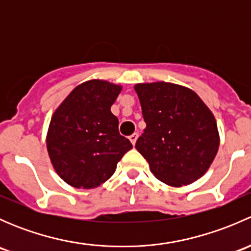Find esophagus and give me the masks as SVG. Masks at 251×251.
<instances>
[{
    "instance_id": "34e87169",
    "label": "esophagus",
    "mask_w": 251,
    "mask_h": 251,
    "mask_svg": "<svg viewBox=\"0 0 251 251\" xmlns=\"http://www.w3.org/2000/svg\"><path fill=\"white\" fill-rule=\"evenodd\" d=\"M128 138H130V141H131V143H132V146H135L136 141H137V138H138V135H137V133H132V135H131Z\"/></svg>"
}]
</instances>
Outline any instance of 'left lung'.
I'll return each instance as SVG.
<instances>
[{"label":"left lung","mask_w":251,"mask_h":251,"mask_svg":"<svg viewBox=\"0 0 251 251\" xmlns=\"http://www.w3.org/2000/svg\"><path fill=\"white\" fill-rule=\"evenodd\" d=\"M147 126L136 149L159 181L182 187L209 170L220 146L216 119L191 88L165 81L136 83Z\"/></svg>","instance_id":"1"}]
</instances>
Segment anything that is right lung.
<instances>
[{
    "label": "right lung",
    "instance_id": "obj_1",
    "mask_svg": "<svg viewBox=\"0 0 251 251\" xmlns=\"http://www.w3.org/2000/svg\"><path fill=\"white\" fill-rule=\"evenodd\" d=\"M121 90L123 86L107 80H87L52 114L46 136L48 156L58 176L69 186H100L132 148L119 133V120L110 110Z\"/></svg>",
    "mask_w": 251,
    "mask_h": 251
}]
</instances>
